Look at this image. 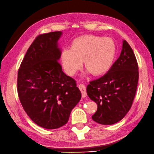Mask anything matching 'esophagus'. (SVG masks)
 Listing matches in <instances>:
<instances>
[{
    "instance_id": "34e87169",
    "label": "esophagus",
    "mask_w": 154,
    "mask_h": 154,
    "mask_svg": "<svg viewBox=\"0 0 154 154\" xmlns=\"http://www.w3.org/2000/svg\"><path fill=\"white\" fill-rule=\"evenodd\" d=\"M79 88L81 91L82 93V96L85 98V97L87 96V92H86V88H85V86L83 84H80L79 85Z\"/></svg>"
}]
</instances>
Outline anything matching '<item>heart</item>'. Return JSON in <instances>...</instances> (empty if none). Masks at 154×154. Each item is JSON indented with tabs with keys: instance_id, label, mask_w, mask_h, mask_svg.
<instances>
[{
	"instance_id": "b5f03b06",
	"label": "heart",
	"mask_w": 154,
	"mask_h": 154,
	"mask_svg": "<svg viewBox=\"0 0 154 154\" xmlns=\"http://www.w3.org/2000/svg\"><path fill=\"white\" fill-rule=\"evenodd\" d=\"M116 47L110 38L84 35L75 38L71 48H64L60 60L65 72L73 75L85 67L94 75L105 74L114 60Z\"/></svg>"
}]
</instances>
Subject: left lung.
<instances>
[{
  "mask_svg": "<svg viewBox=\"0 0 154 154\" xmlns=\"http://www.w3.org/2000/svg\"><path fill=\"white\" fill-rule=\"evenodd\" d=\"M138 65L136 56L125 40L116 62L100 79L89 82L87 94L98 105L92 116L101 125H113L123 118L131 108L138 86Z\"/></svg>",
  "mask_w": 154,
  "mask_h": 154,
  "instance_id": "obj_1",
  "label": "left lung"
}]
</instances>
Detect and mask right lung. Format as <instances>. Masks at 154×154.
Returning a JSON list of instances; mask_svg holds the SVG:
<instances>
[{
	"label": "right lung",
	"instance_id": "obj_1",
	"mask_svg": "<svg viewBox=\"0 0 154 154\" xmlns=\"http://www.w3.org/2000/svg\"><path fill=\"white\" fill-rule=\"evenodd\" d=\"M61 32L38 35L32 42L18 72L17 90L21 105L38 126L58 129L68 122L81 98L75 80L63 72L58 60Z\"/></svg>",
	"mask_w": 154,
	"mask_h": 154
}]
</instances>
